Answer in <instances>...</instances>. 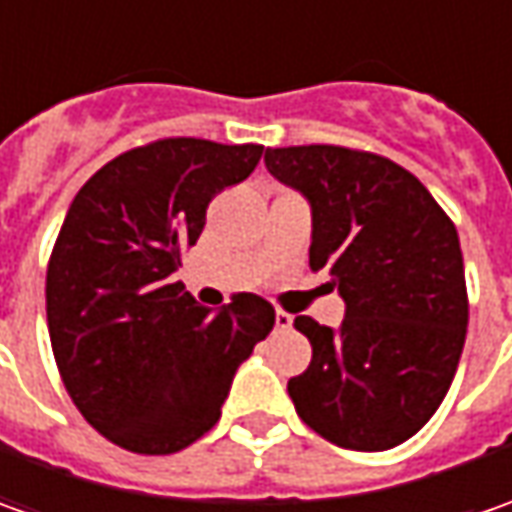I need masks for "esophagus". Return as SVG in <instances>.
<instances>
[{"label": "esophagus", "mask_w": 512, "mask_h": 512, "mask_svg": "<svg viewBox=\"0 0 512 512\" xmlns=\"http://www.w3.org/2000/svg\"><path fill=\"white\" fill-rule=\"evenodd\" d=\"M290 327H293V316L285 313V310H279L276 313V330H290Z\"/></svg>", "instance_id": "34e87169"}]
</instances>
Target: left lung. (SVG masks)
I'll return each mask as SVG.
<instances>
[{
	"mask_svg": "<svg viewBox=\"0 0 512 512\" xmlns=\"http://www.w3.org/2000/svg\"><path fill=\"white\" fill-rule=\"evenodd\" d=\"M265 165L310 205V267L344 299L339 330L296 316L313 359L287 382L299 419L347 450H390L450 390L467 336L456 225L402 165L336 145L267 148Z\"/></svg>",
	"mask_w": 512,
	"mask_h": 512,
	"instance_id": "left-lung-1",
	"label": "left lung"
}]
</instances>
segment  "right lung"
Here are the masks:
<instances>
[{"instance_id": "right-lung-1", "label": "right lung", "mask_w": 512, "mask_h": 512, "mask_svg": "<svg viewBox=\"0 0 512 512\" xmlns=\"http://www.w3.org/2000/svg\"><path fill=\"white\" fill-rule=\"evenodd\" d=\"M262 150L159 139L96 170L70 202L45 285L50 344L79 413L130 453L202 439L273 330L276 310L256 293L207 310L173 282L210 199L245 182Z\"/></svg>"}]
</instances>
